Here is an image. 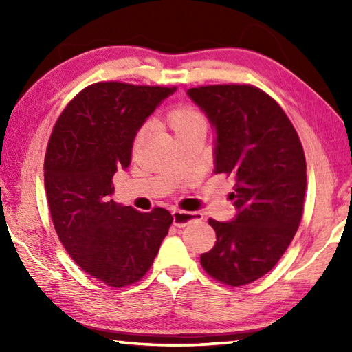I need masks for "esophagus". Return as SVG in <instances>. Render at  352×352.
Returning a JSON list of instances; mask_svg holds the SVG:
<instances>
[{
  "instance_id": "34e87169",
  "label": "esophagus",
  "mask_w": 352,
  "mask_h": 352,
  "mask_svg": "<svg viewBox=\"0 0 352 352\" xmlns=\"http://www.w3.org/2000/svg\"><path fill=\"white\" fill-rule=\"evenodd\" d=\"M172 218H174V226L177 227H186L190 222L201 221L203 214L198 212H184V210H174L172 212Z\"/></svg>"
}]
</instances>
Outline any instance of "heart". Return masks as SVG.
Listing matches in <instances>:
<instances>
[{"label": "heart", "mask_w": 352, "mask_h": 352, "mask_svg": "<svg viewBox=\"0 0 352 352\" xmlns=\"http://www.w3.org/2000/svg\"><path fill=\"white\" fill-rule=\"evenodd\" d=\"M169 124L174 130L177 138L186 136L192 133H206L208 129V121L204 111L192 104H183L178 106L169 113ZM146 125L142 126L138 133V139L144 136Z\"/></svg>", "instance_id": "1"}]
</instances>
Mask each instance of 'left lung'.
I'll return each mask as SVG.
<instances>
[{"instance_id": "1", "label": "left lung", "mask_w": 352, "mask_h": 352, "mask_svg": "<svg viewBox=\"0 0 352 352\" xmlns=\"http://www.w3.org/2000/svg\"><path fill=\"white\" fill-rule=\"evenodd\" d=\"M190 98L216 129L214 174L234 180L237 216L208 219L213 248L201 266L213 280L239 287L278 263L304 213L305 155L295 126L271 95L252 85L192 87Z\"/></svg>"}]
</instances>
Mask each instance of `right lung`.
Returning a JSON list of instances; mask_svg holds the SVG:
<instances>
[{
	"label": "right lung",
	"mask_w": 352,
	"mask_h": 352,
	"mask_svg": "<svg viewBox=\"0 0 352 352\" xmlns=\"http://www.w3.org/2000/svg\"><path fill=\"white\" fill-rule=\"evenodd\" d=\"M175 86L100 81L74 96L52 129L43 162L56 233L76 263L109 287L144 278L174 218L111 199L113 175L131 162L140 125Z\"/></svg>",
	"instance_id": "1"
}]
</instances>
